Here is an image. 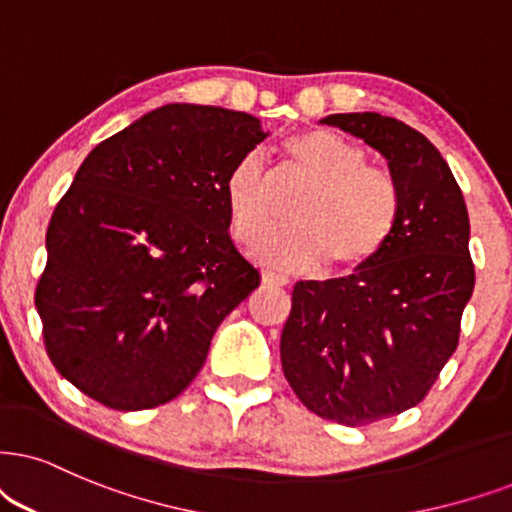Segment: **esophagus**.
I'll return each mask as SVG.
<instances>
[{"label":"esophagus","instance_id":"obj_1","mask_svg":"<svg viewBox=\"0 0 512 512\" xmlns=\"http://www.w3.org/2000/svg\"><path fill=\"white\" fill-rule=\"evenodd\" d=\"M262 283H264V286H271V288H286L290 281H288V276L269 274V271H264V274H262Z\"/></svg>","mask_w":512,"mask_h":512}]
</instances>
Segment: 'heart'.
Segmentation results:
<instances>
[{"label": "heart", "mask_w": 512, "mask_h": 512, "mask_svg": "<svg viewBox=\"0 0 512 512\" xmlns=\"http://www.w3.org/2000/svg\"><path fill=\"white\" fill-rule=\"evenodd\" d=\"M286 163L312 181L295 208L297 226L260 243L264 267L314 271L331 264L335 274H354L380 257L401 215L397 181L385 167L366 163V151L331 129L295 134L281 144ZM231 234L255 245L274 226L269 174L257 153L238 158L224 179Z\"/></svg>", "instance_id": "b5f03b06"}]
</instances>
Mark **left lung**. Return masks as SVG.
Returning a JSON list of instances; mask_svg holds the SVG:
<instances>
[{"label": "left lung", "instance_id": "obj_1", "mask_svg": "<svg viewBox=\"0 0 512 512\" xmlns=\"http://www.w3.org/2000/svg\"><path fill=\"white\" fill-rule=\"evenodd\" d=\"M321 122L383 155L401 193L399 224L378 260L295 283L281 333L283 373L302 404L357 428L423 401L456 352L475 288L470 219L442 153L413 127L380 113Z\"/></svg>", "mask_w": 512, "mask_h": 512}]
</instances>
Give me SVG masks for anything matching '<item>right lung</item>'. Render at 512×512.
I'll return each instance as SVG.
<instances>
[{
  "instance_id": "obj_1",
  "label": "right lung",
  "mask_w": 512,
  "mask_h": 512,
  "mask_svg": "<svg viewBox=\"0 0 512 512\" xmlns=\"http://www.w3.org/2000/svg\"><path fill=\"white\" fill-rule=\"evenodd\" d=\"M267 134L248 113L167 103L84 158L35 290L51 364L77 390L141 411L191 385L260 286L229 236L224 179Z\"/></svg>"
}]
</instances>
